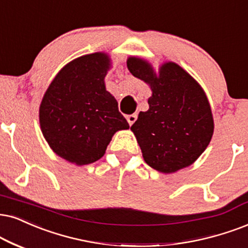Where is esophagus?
<instances>
[{"label":"esophagus","mask_w":248,"mask_h":248,"mask_svg":"<svg viewBox=\"0 0 248 248\" xmlns=\"http://www.w3.org/2000/svg\"><path fill=\"white\" fill-rule=\"evenodd\" d=\"M127 121H128V124H133L135 121H136V119H137V114L136 113H134V114H129V115H127Z\"/></svg>","instance_id":"34e87169"}]
</instances>
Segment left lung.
<instances>
[{
	"label": "left lung",
	"mask_w": 248,
	"mask_h": 248,
	"mask_svg": "<svg viewBox=\"0 0 248 248\" xmlns=\"http://www.w3.org/2000/svg\"><path fill=\"white\" fill-rule=\"evenodd\" d=\"M127 67L135 78L149 83V109L140 112L130 129L144 160L161 173L190 166L211 142L214 122L202 87L175 62H166L159 77L145 61L130 57Z\"/></svg>",
	"instance_id": "8db88e82"
}]
</instances>
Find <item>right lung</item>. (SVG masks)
<instances>
[{"label": "right lung", "instance_id": "right-lung-1", "mask_svg": "<svg viewBox=\"0 0 248 248\" xmlns=\"http://www.w3.org/2000/svg\"><path fill=\"white\" fill-rule=\"evenodd\" d=\"M109 59L102 52L74 59L56 75L40 106V124L50 147L65 160L93 164L104 155L115 131L129 124L106 92Z\"/></svg>", "mask_w": 248, "mask_h": 248}]
</instances>
